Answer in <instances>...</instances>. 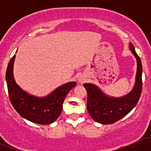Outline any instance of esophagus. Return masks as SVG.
Returning a JSON list of instances; mask_svg holds the SVG:
<instances>
[{"label":"esophagus","mask_w":151,"mask_h":151,"mask_svg":"<svg viewBox=\"0 0 151 151\" xmlns=\"http://www.w3.org/2000/svg\"><path fill=\"white\" fill-rule=\"evenodd\" d=\"M77 81H78L79 83H81V84H83V83H85V82L86 81V78H85L84 76L81 75V76H80L78 78H77Z\"/></svg>","instance_id":"esophagus-1"}]
</instances>
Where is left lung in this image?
I'll return each mask as SVG.
<instances>
[{
  "label": "left lung",
  "mask_w": 151,
  "mask_h": 151,
  "mask_svg": "<svg viewBox=\"0 0 151 151\" xmlns=\"http://www.w3.org/2000/svg\"><path fill=\"white\" fill-rule=\"evenodd\" d=\"M129 48L137 60L134 85L130 92L123 96L114 97L104 93L96 85L83 84L88 93L87 109L93 119L101 124H111L121 120L134 108L140 97L142 88L141 60L132 43L129 44Z\"/></svg>",
  "instance_id": "8db88e82"
}]
</instances>
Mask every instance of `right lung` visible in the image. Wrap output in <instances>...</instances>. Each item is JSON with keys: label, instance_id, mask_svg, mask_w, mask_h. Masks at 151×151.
<instances>
[{"label": "right lung", "instance_id": "add662e5", "mask_svg": "<svg viewBox=\"0 0 151 151\" xmlns=\"http://www.w3.org/2000/svg\"><path fill=\"white\" fill-rule=\"evenodd\" d=\"M15 57L14 55L10 60L6 73L9 96L12 106L21 117L30 122L43 125L55 122L62 112L67 94L77 83H65L45 96L31 95L15 81L13 71Z\"/></svg>", "mask_w": 151, "mask_h": 151}]
</instances>
